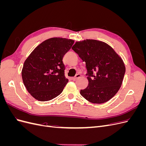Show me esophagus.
Listing matches in <instances>:
<instances>
[{
	"instance_id": "esophagus-1",
	"label": "esophagus",
	"mask_w": 146,
	"mask_h": 146,
	"mask_svg": "<svg viewBox=\"0 0 146 146\" xmlns=\"http://www.w3.org/2000/svg\"><path fill=\"white\" fill-rule=\"evenodd\" d=\"M81 77V75L80 74H76V76H75L74 77H72V79L73 80H76L77 78H79V77Z\"/></svg>"
}]
</instances>
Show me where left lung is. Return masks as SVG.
Listing matches in <instances>:
<instances>
[{
    "label": "left lung",
    "instance_id": "left-lung-1",
    "mask_svg": "<svg viewBox=\"0 0 146 146\" xmlns=\"http://www.w3.org/2000/svg\"><path fill=\"white\" fill-rule=\"evenodd\" d=\"M72 48L86 63L88 85L80 94L93 104L111 99L120 89L125 72L121 57L108 44L95 39L76 41Z\"/></svg>",
    "mask_w": 146,
    "mask_h": 146
}]
</instances>
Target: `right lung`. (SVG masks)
<instances>
[{
	"label": "right lung",
	"instance_id": "1",
	"mask_svg": "<svg viewBox=\"0 0 146 146\" xmlns=\"http://www.w3.org/2000/svg\"><path fill=\"white\" fill-rule=\"evenodd\" d=\"M72 39L52 38L39 44L24 61L22 78L28 92L39 101L52 100L62 92L68 79L63 58Z\"/></svg>",
	"mask_w": 146,
	"mask_h": 146
}]
</instances>
